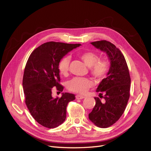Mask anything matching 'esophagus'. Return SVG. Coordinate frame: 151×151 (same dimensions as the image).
Masks as SVG:
<instances>
[{
	"instance_id": "obj_1",
	"label": "esophagus",
	"mask_w": 151,
	"mask_h": 151,
	"mask_svg": "<svg viewBox=\"0 0 151 151\" xmlns=\"http://www.w3.org/2000/svg\"><path fill=\"white\" fill-rule=\"evenodd\" d=\"M76 98L77 99H82L84 98V96H83V95H79V94H77V95H76Z\"/></svg>"
}]
</instances>
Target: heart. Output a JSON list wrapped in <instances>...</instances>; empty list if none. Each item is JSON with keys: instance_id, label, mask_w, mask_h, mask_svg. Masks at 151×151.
I'll return each instance as SVG.
<instances>
[{"instance_id": "1", "label": "heart", "mask_w": 151, "mask_h": 151, "mask_svg": "<svg viewBox=\"0 0 151 151\" xmlns=\"http://www.w3.org/2000/svg\"><path fill=\"white\" fill-rule=\"evenodd\" d=\"M80 57L85 64L90 67L91 74L96 77H103L106 76L109 70V64L107 61L99 60L98 55L93 52H85L80 54ZM70 57L65 56L60 59L58 64V68L62 75H66L69 69ZM92 86V82L84 77H76L68 82L67 88L72 92L84 94Z\"/></svg>"}]
</instances>
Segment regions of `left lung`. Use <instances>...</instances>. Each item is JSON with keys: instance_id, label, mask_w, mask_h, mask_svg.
<instances>
[{"instance_id": "obj_1", "label": "left lung", "mask_w": 151, "mask_h": 151, "mask_svg": "<svg viewBox=\"0 0 151 151\" xmlns=\"http://www.w3.org/2000/svg\"><path fill=\"white\" fill-rule=\"evenodd\" d=\"M91 43L106 53L110 67L107 77L101 81L96 89L104 101L98 97L94 98L96 104L89 114V118L97 127L107 128L119 120L125 111L130 97V76L125 58L115 45L106 40Z\"/></svg>"}]
</instances>
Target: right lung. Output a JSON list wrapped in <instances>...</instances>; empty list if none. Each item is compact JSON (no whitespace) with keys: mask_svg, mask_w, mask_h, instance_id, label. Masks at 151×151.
<instances>
[{"mask_svg":"<svg viewBox=\"0 0 151 151\" xmlns=\"http://www.w3.org/2000/svg\"><path fill=\"white\" fill-rule=\"evenodd\" d=\"M81 44L50 42L32 52L25 66L22 87L25 103L34 119L42 126L53 129L65 120L68 103L76 99L74 94L62 93L53 98L52 90L62 92L58 64L60 59Z\"/></svg>","mask_w":151,"mask_h":151,"instance_id":"obj_1","label":"right lung"}]
</instances>
